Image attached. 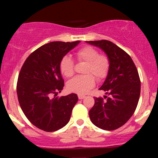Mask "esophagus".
<instances>
[{"label":"esophagus","mask_w":158,"mask_h":158,"mask_svg":"<svg viewBox=\"0 0 158 158\" xmlns=\"http://www.w3.org/2000/svg\"><path fill=\"white\" fill-rule=\"evenodd\" d=\"M85 96H83V95H81V94H78V98L79 99H81H81H83L84 98H85Z\"/></svg>","instance_id":"34e87169"}]
</instances>
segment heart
<instances>
[{
  "instance_id": "1",
  "label": "heart",
  "mask_w": 158,
  "mask_h": 158,
  "mask_svg": "<svg viewBox=\"0 0 158 158\" xmlns=\"http://www.w3.org/2000/svg\"><path fill=\"white\" fill-rule=\"evenodd\" d=\"M75 57L79 62H85L84 75L73 77L68 83L67 87L70 91L78 94H85L95 85V78H105L109 70L110 63L108 57L99 55V52L91 47H84L75 53ZM60 68L62 74L66 77H70L74 74V62L70 56L66 55L60 61Z\"/></svg>"
}]
</instances>
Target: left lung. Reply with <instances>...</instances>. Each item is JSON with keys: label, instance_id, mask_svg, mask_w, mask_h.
Returning a JSON list of instances; mask_svg holds the SVG:
<instances>
[{"label": "left lung", "instance_id": "8db88e82", "mask_svg": "<svg viewBox=\"0 0 158 158\" xmlns=\"http://www.w3.org/2000/svg\"><path fill=\"white\" fill-rule=\"evenodd\" d=\"M106 54L110 67L99 88L108 96L96 98L89 116L98 128L111 131L123 126L135 113L140 96V79L133 60L126 52L108 40L86 42Z\"/></svg>", "mask_w": 158, "mask_h": 158}]
</instances>
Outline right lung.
Here are the masks:
<instances>
[{
  "label": "right lung",
  "mask_w": 158,
  "mask_h": 158,
  "mask_svg": "<svg viewBox=\"0 0 158 158\" xmlns=\"http://www.w3.org/2000/svg\"><path fill=\"white\" fill-rule=\"evenodd\" d=\"M80 42H52L43 45L27 57L21 69L16 87L19 104L29 122L42 130L57 131L70 121L78 100L77 95L52 96L64 87L60 61Z\"/></svg>",
  "instance_id": "obj_1"
}]
</instances>
